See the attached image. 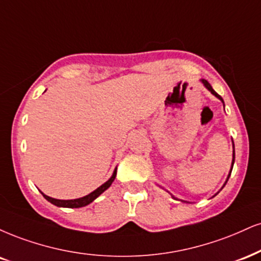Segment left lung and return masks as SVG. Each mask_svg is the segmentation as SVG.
<instances>
[{
  "label": "left lung",
  "mask_w": 261,
  "mask_h": 261,
  "mask_svg": "<svg viewBox=\"0 0 261 261\" xmlns=\"http://www.w3.org/2000/svg\"><path fill=\"white\" fill-rule=\"evenodd\" d=\"M202 83L204 84V86H205L206 87V89H208L209 91H210V92H212L213 93V95H214V96H216V97H218V98L219 99H221L222 100V98H221V96L220 95H218V93H216L215 92V91L214 90H213V87H212V85H210L209 83H208V81H206V80H202ZM222 102H224V100H222ZM233 163H234V150H233V159H232V166H233ZM232 171V170H231ZM231 175V174H230ZM230 175H228V177H230ZM228 177H227V180H228ZM226 182H227V181H226Z\"/></svg>",
  "instance_id": "8db88e82"
}]
</instances>
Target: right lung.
<instances>
[{"mask_svg": "<svg viewBox=\"0 0 261 261\" xmlns=\"http://www.w3.org/2000/svg\"><path fill=\"white\" fill-rule=\"evenodd\" d=\"M115 176H117V169H115L114 172H113L112 177L109 178L108 181L106 182V184H103L102 186H99L97 190L93 191V192H91L90 194H87V196L83 197V198H77V199H70V200H62V199H55V198H51V197L46 196V194L42 193V196L45 197V198L48 200V202H51L52 204H55V205L57 206H63V208H81V206H85L87 205V204H90L91 202H93L97 197L100 196L107 188L111 187L112 182L114 181Z\"/></svg>", "mask_w": 261, "mask_h": 261, "instance_id": "obj_1", "label": "right lung"}]
</instances>
